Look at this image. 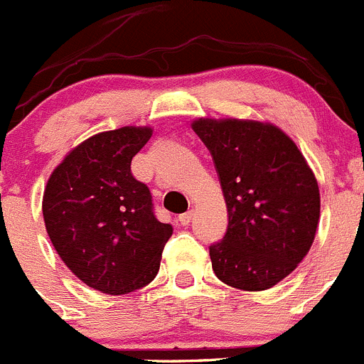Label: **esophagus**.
I'll list each match as a JSON object with an SVG mask.
<instances>
[{"label":"esophagus","mask_w":364,"mask_h":364,"mask_svg":"<svg viewBox=\"0 0 364 364\" xmlns=\"http://www.w3.org/2000/svg\"><path fill=\"white\" fill-rule=\"evenodd\" d=\"M193 216H195V210H188V213L180 214V216H178L180 225H189V223H191Z\"/></svg>","instance_id":"1"}]
</instances>
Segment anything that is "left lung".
<instances>
[{
    "mask_svg": "<svg viewBox=\"0 0 364 364\" xmlns=\"http://www.w3.org/2000/svg\"><path fill=\"white\" fill-rule=\"evenodd\" d=\"M210 151L227 203L223 240L209 247L221 282L273 288L309 252L320 220L314 173L280 128L261 121H193Z\"/></svg>",
    "mask_w": 364,
    "mask_h": 364,
    "instance_id": "1",
    "label": "left lung"
}]
</instances>
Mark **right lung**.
Instances as JSON below:
<instances>
[{
	"mask_svg": "<svg viewBox=\"0 0 364 364\" xmlns=\"http://www.w3.org/2000/svg\"><path fill=\"white\" fill-rule=\"evenodd\" d=\"M150 137V127L96 134L69 151L44 189L43 216L55 250L82 282L107 295L150 284L173 234L155 218L148 186L130 171Z\"/></svg>",
	"mask_w": 364,
	"mask_h": 364,
	"instance_id": "obj_1",
	"label": "right lung"
}]
</instances>
